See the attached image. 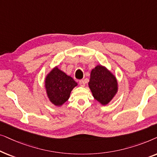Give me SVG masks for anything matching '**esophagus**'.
I'll list each match as a JSON object with an SVG mask.
<instances>
[{"label": "esophagus", "instance_id": "1", "mask_svg": "<svg viewBox=\"0 0 157 157\" xmlns=\"http://www.w3.org/2000/svg\"><path fill=\"white\" fill-rule=\"evenodd\" d=\"M78 83H79V85L81 86H82V87L85 86V81H83V80H80V81H79Z\"/></svg>", "mask_w": 157, "mask_h": 157}]
</instances>
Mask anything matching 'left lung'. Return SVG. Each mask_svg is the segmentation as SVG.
<instances>
[{"instance_id":"left-lung-1","label":"left lung","mask_w":157,"mask_h":157,"mask_svg":"<svg viewBox=\"0 0 157 157\" xmlns=\"http://www.w3.org/2000/svg\"><path fill=\"white\" fill-rule=\"evenodd\" d=\"M89 86L94 98L106 105L118 91V83L112 73L101 65L96 66L91 71Z\"/></svg>"}]
</instances>
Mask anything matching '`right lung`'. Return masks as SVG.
Returning a JSON list of instances; mask_svg holds the SVG:
<instances>
[{"instance_id":"obj_1","label":"right lung","mask_w":157,"mask_h":157,"mask_svg":"<svg viewBox=\"0 0 157 157\" xmlns=\"http://www.w3.org/2000/svg\"><path fill=\"white\" fill-rule=\"evenodd\" d=\"M78 85L77 83L59 68L55 67L45 79L47 96L50 101L56 106H61L70 97L71 92Z\"/></svg>"}]
</instances>
